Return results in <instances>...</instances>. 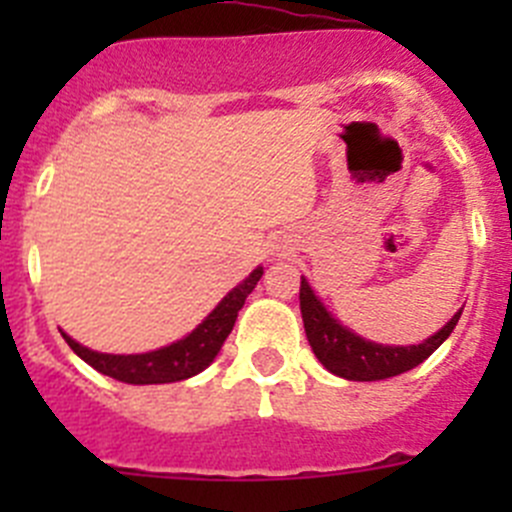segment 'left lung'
<instances>
[{"instance_id":"8db88e82","label":"left lung","mask_w":512,"mask_h":512,"mask_svg":"<svg viewBox=\"0 0 512 512\" xmlns=\"http://www.w3.org/2000/svg\"><path fill=\"white\" fill-rule=\"evenodd\" d=\"M300 310L312 354L318 356V361L330 374L351 379V382H379V379L397 377V374L410 372L423 364L454 333L464 307L454 312V318L441 330H436L431 338H425L423 343H415V346H387V343L361 338L359 333H354L330 315L328 307L320 302L305 277L300 284Z\"/></svg>"}]
</instances>
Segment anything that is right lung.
<instances>
[{
    "mask_svg": "<svg viewBox=\"0 0 512 512\" xmlns=\"http://www.w3.org/2000/svg\"><path fill=\"white\" fill-rule=\"evenodd\" d=\"M264 274V266L256 269L243 279L238 287H233L223 300L217 302L215 310L202 320L192 333H187L179 341L161 346L156 351H146V354H102V351H92V348L81 346L71 336H66L61 330V336L71 346L79 359L87 361L94 366L99 374L117 379L125 384H169V382H182V379L194 377V374L205 372L207 366L215 361L220 354L225 338L233 330L238 310L243 307L246 297L251 295L256 282Z\"/></svg>",
    "mask_w": 512,
    "mask_h": 512,
    "instance_id": "obj_1",
    "label": "right lung"
}]
</instances>
